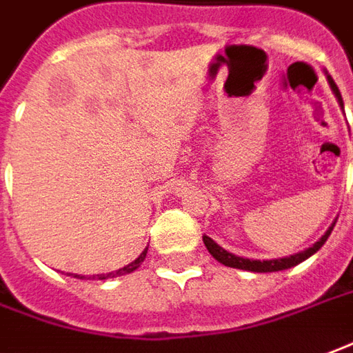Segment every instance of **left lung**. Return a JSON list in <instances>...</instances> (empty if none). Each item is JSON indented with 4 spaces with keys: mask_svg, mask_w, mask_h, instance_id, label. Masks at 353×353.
Here are the masks:
<instances>
[{
    "mask_svg": "<svg viewBox=\"0 0 353 353\" xmlns=\"http://www.w3.org/2000/svg\"><path fill=\"white\" fill-rule=\"evenodd\" d=\"M327 80H329L332 94H334L336 99H339L340 107H344V103H342V96H340V92H339V86L334 84V80L330 79L329 74H327ZM334 225H336V221L330 225L329 230H327V232H325V234H323V236H321L311 248L303 250V252H300V254L288 255V257H281V259H263V261H261V259H246V257H238V255L227 252L225 248L219 246L217 242L209 236H203V244H205L209 254L213 255L219 263L227 265V267H234V269H242V271H252V273H273V271H284V269H290V267H294V265L305 261V259L311 257L315 252H319L321 248H323V244L327 242V238L330 236V232H332Z\"/></svg>",
    "mask_w": 353,
    "mask_h": 353,
    "instance_id": "8db88e82",
    "label": "left lung"
}]
</instances>
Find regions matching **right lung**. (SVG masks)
I'll list each match as a JSON object with an SVG mask.
<instances>
[{
  "instance_id": "obj_1",
  "label": "right lung",
  "mask_w": 353,
  "mask_h": 353,
  "mask_svg": "<svg viewBox=\"0 0 353 353\" xmlns=\"http://www.w3.org/2000/svg\"><path fill=\"white\" fill-rule=\"evenodd\" d=\"M145 254H148V248H145L142 254L136 257L132 263H128L126 267H123V269H119V271H111V273H103V274H94V276H88V279H96V281H105V279H113V276H121V274H128L132 273V271H136L140 265H142V261L145 259ZM72 274V273H69ZM74 279H86V276H80V274H72Z\"/></svg>"
}]
</instances>
